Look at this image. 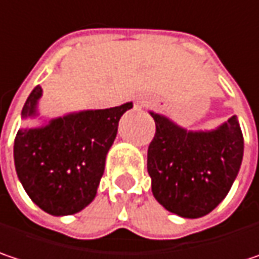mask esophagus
Wrapping results in <instances>:
<instances>
[{
  "mask_svg": "<svg viewBox=\"0 0 259 259\" xmlns=\"http://www.w3.org/2000/svg\"><path fill=\"white\" fill-rule=\"evenodd\" d=\"M136 104L140 106V107H143V106H146V100H144V99H141V97H139V99H137V102H136Z\"/></svg>",
  "mask_w": 259,
  "mask_h": 259,
  "instance_id": "34e87169",
  "label": "esophagus"
}]
</instances>
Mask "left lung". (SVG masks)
<instances>
[{
	"mask_svg": "<svg viewBox=\"0 0 259 259\" xmlns=\"http://www.w3.org/2000/svg\"><path fill=\"white\" fill-rule=\"evenodd\" d=\"M156 134L147 150L152 192L169 212L200 218L227 196L243 159L237 116L211 131H187L153 113Z\"/></svg>",
	"mask_w": 259,
	"mask_h": 259,
	"instance_id": "8db88e82",
	"label": "left lung"
}]
</instances>
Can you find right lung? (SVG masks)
<instances>
[{"instance_id": "add662e5", "label": "right lung", "mask_w": 259, "mask_h": 259, "mask_svg": "<svg viewBox=\"0 0 259 259\" xmlns=\"http://www.w3.org/2000/svg\"><path fill=\"white\" fill-rule=\"evenodd\" d=\"M41 96L38 85L23 106L22 119L38 115ZM131 107L130 102L69 113L36 128L22 126L14 140V165L32 202L56 217L88 206L97 194L120 116Z\"/></svg>"}]
</instances>
